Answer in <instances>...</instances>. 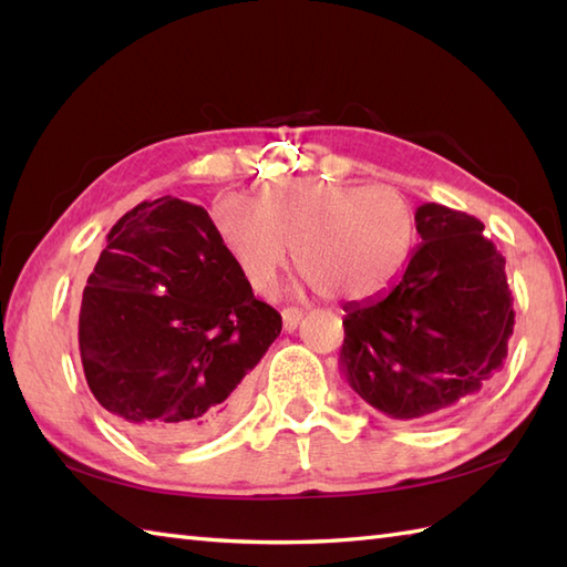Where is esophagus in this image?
Instances as JSON below:
<instances>
[{
	"mask_svg": "<svg viewBox=\"0 0 567 567\" xmlns=\"http://www.w3.org/2000/svg\"><path fill=\"white\" fill-rule=\"evenodd\" d=\"M302 317H305V311L297 309V307L282 309V327H285V331H295L299 327V321H302Z\"/></svg>",
	"mask_w": 567,
	"mask_h": 567,
	"instance_id": "1",
	"label": "esophagus"
}]
</instances>
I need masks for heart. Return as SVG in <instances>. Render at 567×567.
<instances>
[{
	"label": "heart",
	"instance_id": "obj_1",
	"mask_svg": "<svg viewBox=\"0 0 567 567\" xmlns=\"http://www.w3.org/2000/svg\"><path fill=\"white\" fill-rule=\"evenodd\" d=\"M214 231L250 290L272 292L292 250L297 272L333 302L375 297L404 270L414 209L396 187L287 177L252 192L248 207L219 199Z\"/></svg>",
	"mask_w": 567,
	"mask_h": 567
}]
</instances>
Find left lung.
Instances as JSON below:
<instances>
[{
  "label": "left lung",
  "mask_w": 567,
  "mask_h": 567,
  "mask_svg": "<svg viewBox=\"0 0 567 567\" xmlns=\"http://www.w3.org/2000/svg\"><path fill=\"white\" fill-rule=\"evenodd\" d=\"M421 244L388 292L346 305V382L400 421L436 419L502 368L514 331L504 258L485 224L443 204L414 214Z\"/></svg>",
  "instance_id": "obj_1"
}]
</instances>
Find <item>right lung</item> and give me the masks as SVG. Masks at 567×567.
Segmentation results:
<instances>
[{
	"label": "right lung",
	"instance_id": "obj_1",
	"mask_svg": "<svg viewBox=\"0 0 567 567\" xmlns=\"http://www.w3.org/2000/svg\"><path fill=\"white\" fill-rule=\"evenodd\" d=\"M282 331L226 256L204 207L177 197L126 212L80 307L84 380L148 443H197L240 414L248 375Z\"/></svg>",
	"mask_w": 567,
	"mask_h": 567
}]
</instances>
